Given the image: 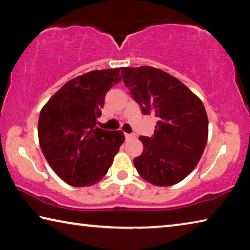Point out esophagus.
<instances>
[{"label":"esophagus","instance_id":"obj_1","mask_svg":"<svg viewBox=\"0 0 250 250\" xmlns=\"http://www.w3.org/2000/svg\"><path fill=\"white\" fill-rule=\"evenodd\" d=\"M125 135L126 140H131V139L135 138V134H133V133H125Z\"/></svg>","mask_w":250,"mask_h":250}]
</instances>
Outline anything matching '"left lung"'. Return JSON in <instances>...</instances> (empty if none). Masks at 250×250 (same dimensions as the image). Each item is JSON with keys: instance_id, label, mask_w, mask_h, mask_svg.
<instances>
[{"instance_id": "1", "label": "left lung", "mask_w": 250, "mask_h": 250, "mask_svg": "<svg viewBox=\"0 0 250 250\" xmlns=\"http://www.w3.org/2000/svg\"><path fill=\"white\" fill-rule=\"evenodd\" d=\"M122 79L145 115H154L152 137H140L143 152L133 160L142 179L171 186L197 166L208 137L202 100L179 79L150 66L122 67Z\"/></svg>"}]
</instances>
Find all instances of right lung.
<instances>
[{"label":"right lung","instance_id":"right-lung-1","mask_svg":"<svg viewBox=\"0 0 250 250\" xmlns=\"http://www.w3.org/2000/svg\"><path fill=\"white\" fill-rule=\"evenodd\" d=\"M120 80L119 68L89 71L67 82L42 108L41 149L67 184L83 188L98 183L125 142L122 131L96 125L105 94Z\"/></svg>","mask_w":250,"mask_h":250}]
</instances>
